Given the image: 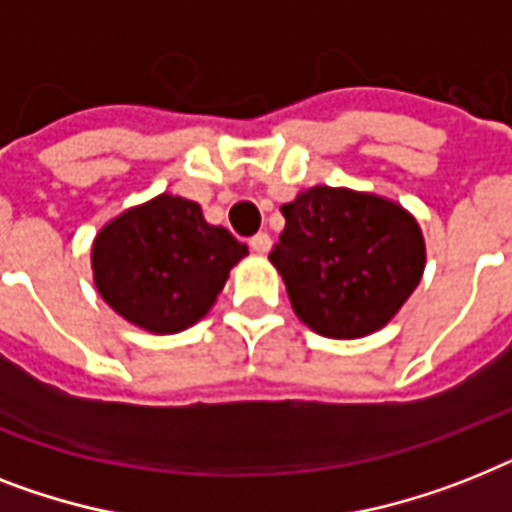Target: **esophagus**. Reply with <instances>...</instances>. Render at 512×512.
<instances>
[{
    "label": "esophagus",
    "mask_w": 512,
    "mask_h": 512,
    "mask_svg": "<svg viewBox=\"0 0 512 512\" xmlns=\"http://www.w3.org/2000/svg\"><path fill=\"white\" fill-rule=\"evenodd\" d=\"M249 247H252V252H257V255H265L270 249V236L265 234V231H260V234H255L249 239Z\"/></svg>",
    "instance_id": "1"
}]
</instances>
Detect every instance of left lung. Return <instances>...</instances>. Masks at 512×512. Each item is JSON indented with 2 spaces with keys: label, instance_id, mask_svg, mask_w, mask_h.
<instances>
[{
  "label": "left lung",
  "instance_id": "left-lung-1",
  "mask_svg": "<svg viewBox=\"0 0 512 512\" xmlns=\"http://www.w3.org/2000/svg\"><path fill=\"white\" fill-rule=\"evenodd\" d=\"M281 213L286 226L268 260L284 278L297 318L315 334H373L421 284L423 231L392 199L344 186H310Z\"/></svg>",
  "mask_w": 512,
  "mask_h": 512
}]
</instances>
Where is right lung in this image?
<instances>
[{
  "label": "right lung",
  "instance_id": "1",
  "mask_svg": "<svg viewBox=\"0 0 512 512\" xmlns=\"http://www.w3.org/2000/svg\"><path fill=\"white\" fill-rule=\"evenodd\" d=\"M249 249L202 207L157 194L99 228L91 244L94 286L107 305L149 334H178L202 321Z\"/></svg>",
  "mask_w": 512,
  "mask_h": 512
}]
</instances>
